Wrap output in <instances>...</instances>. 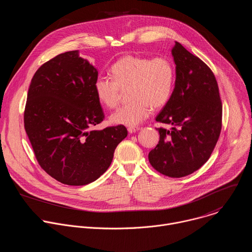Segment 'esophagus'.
Masks as SVG:
<instances>
[{"label":"esophagus","instance_id":"1","mask_svg":"<svg viewBox=\"0 0 252 252\" xmlns=\"http://www.w3.org/2000/svg\"><path fill=\"white\" fill-rule=\"evenodd\" d=\"M139 129H140V127H138V126H129V127H127V130H128L129 133L135 132V131H137Z\"/></svg>","mask_w":252,"mask_h":252}]
</instances>
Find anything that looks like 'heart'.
I'll return each mask as SVG.
<instances>
[{
    "instance_id": "obj_1",
    "label": "heart",
    "mask_w": 252,
    "mask_h": 252,
    "mask_svg": "<svg viewBox=\"0 0 252 252\" xmlns=\"http://www.w3.org/2000/svg\"><path fill=\"white\" fill-rule=\"evenodd\" d=\"M110 72L112 79L99 76L94 82L98 101L115 109L126 89L130 100L111 116L114 124L134 126L150 115L152 107L160 109L172 97L176 70L168 57L125 55L112 65Z\"/></svg>"
}]
</instances>
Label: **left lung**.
<instances>
[{"label":"left lung","mask_w":252,"mask_h":252,"mask_svg":"<svg viewBox=\"0 0 252 252\" xmlns=\"http://www.w3.org/2000/svg\"><path fill=\"white\" fill-rule=\"evenodd\" d=\"M176 64L175 88L156 121L158 144L148 160L159 173L181 178L200 169L210 158L221 130L222 106L211 68L179 42L172 49Z\"/></svg>","instance_id":"1"}]
</instances>
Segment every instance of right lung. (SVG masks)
I'll list each match as a JSON object with an SVG mask.
<instances>
[{"label": "right lung", "mask_w": 252, "mask_h": 252, "mask_svg": "<svg viewBox=\"0 0 252 252\" xmlns=\"http://www.w3.org/2000/svg\"><path fill=\"white\" fill-rule=\"evenodd\" d=\"M97 77L98 70L73 50L42 64L31 82L26 132L41 168L66 185L97 180L127 135L123 125L91 129L105 119L94 92Z\"/></svg>", "instance_id": "1"}]
</instances>
